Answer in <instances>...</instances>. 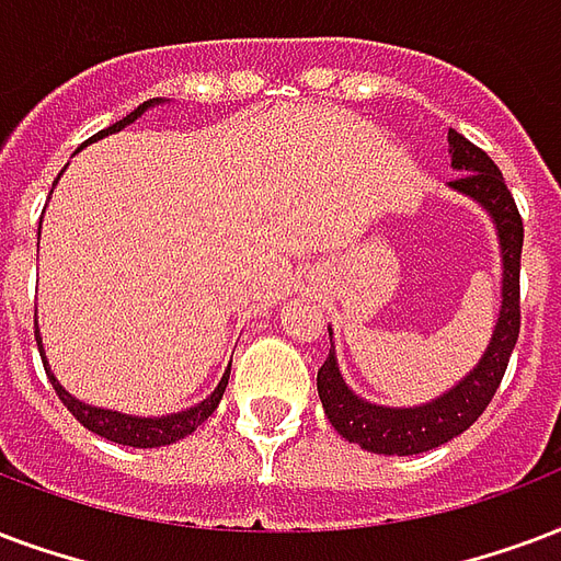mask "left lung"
<instances>
[{"label": "left lung", "instance_id": "left-lung-1", "mask_svg": "<svg viewBox=\"0 0 561 561\" xmlns=\"http://www.w3.org/2000/svg\"><path fill=\"white\" fill-rule=\"evenodd\" d=\"M450 164L459 173L450 187L468 196L489 214L500 241V314L491 332V341L480 362L459 382L447 388L430 403L421 405H379L358 397L341 376L335 356V341L329 329V358L318 370V394L329 423L341 438L358 444L367 453L382 456H417V453L442 447L461 435L477 421L506 374L508 356L515 350L520 332V247H524V224L518 205L508 194L503 173L480 147L461 138L456 128L447 131Z\"/></svg>", "mask_w": 561, "mask_h": 561}]
</instances>
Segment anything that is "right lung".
<instances>
[{"instance_id":"obj_1","label":"right lung","mask_w":561,"mask_h":561,"mask_svg":"<svg viewBox=\"0 0 561 561\" xmlns=\"http://www.w3.org/2000/svg\"><path fill=\"white\" fill-rule=\"evenodd\" d=\"M164 102L167 100L144 102V105H138L131 114L117 119L114 126L96 131L88 144L108 138V135H114V131H123L128 123H135V119L144 117L149 108L164 105ZM88 144H84V147H88ZM58 179H61V173H58ZM58 179H55V185H58ZM34 337H37V350H41L43 367H46V376H49V382H53L55 394L61 397V403L70 409L72 417H76L84 430H91V433L102 435V438H108V442L114 444H123V447H167V444H173L179 442V438H185V435L194 433L196 426H203V423L211 417L214 409L220 405L226 385H229V370H232V365L226 367L224 379L217 382V388H214L211 394L205 397L203 403L191 405V409H185V412L161 414V417H138V414H123V412H114V409H102V405H88V403H81V400H76V397H72L70 391L55 379L53 370H49V362H46V356H43V341H41V329H37V320H34Z\"/></svg>"}]
</instances>
